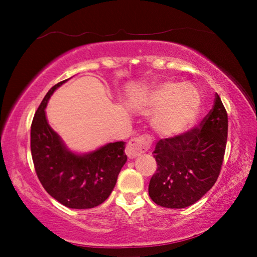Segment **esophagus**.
<instances>
[{"instance_id": "obj_1", "label": "esophagus", "mask_w": 257, "mask_h": 257, "mask_svg": "<svg viewBox=\"0 0 257 257\" xmlns=\"http://www.w3.org/2000/svg\"><path fill=\"white\" fill-rule=\"evenodd\" d=\"M151 144H152V139H151L150 136L137 137V138H132L130 140L127 145H126L125 152L128 158L133 159V158H137L140 154L145 153L151 147Z\"/></svg>"}]
</instances>
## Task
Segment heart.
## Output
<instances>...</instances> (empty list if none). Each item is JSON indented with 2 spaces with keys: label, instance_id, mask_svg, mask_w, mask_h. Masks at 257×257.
<instances>
[{
  "label": "heart",
  "instance_id": "1",
  "mask_svg": "<svg viewBox=\"0 0 257 257\" xmlns=\"http://www.w3.org/2000/svg\"><path fill=\"white\" fill-rule=\"evenodd\" d=\"M149 103L158 108L153 124L165 136L181 135L195 124L201 111V94L191 84L166 82L149 94Z\"/></svg>",
  "mask_w": 257,
  "mask_h": 257
}]
</instances>
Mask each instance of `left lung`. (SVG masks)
<instances>
[{
	"mask_svg": "<svg viewBox=\"0 0 257 257\" xmlns=\"http://www.w3.org/2000/svg\"><path fill=\"white\" fill-rule=\"evenodd\" d=\"M227 136V111L216 93L213 108L199 126L157 143L150 198L166 208H185L201 199L219 178Z\"/></svg>",
	"mask_w": 257,
	"mask_h": 257,
	"instance_id": "8db88e82",
	"label": "left lung"
}]
</instances>
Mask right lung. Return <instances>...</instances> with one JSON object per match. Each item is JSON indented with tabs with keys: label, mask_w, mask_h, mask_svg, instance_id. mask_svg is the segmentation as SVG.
<instances>
[{
	"label": "right lung",
	"mask_w": 257,
	"mask_h": 257,
	"mask_svg": "<svg viewBox=\"0 0 257 257\" xmlns=\"http://www.w3.org/2000/svg\"><path fill=\"white\" fill-rule=\"evenodd\" d=\"M66 80L49 90L35 113L30 131L31 157L42 186L52 198L69 208H93L113 191L119 172L127 160L125 143H110L83 156L66 150L48 124L44 111L54 91Z\"/></svg>",
	"instance_id": "obj_1"
}]
</instances>
